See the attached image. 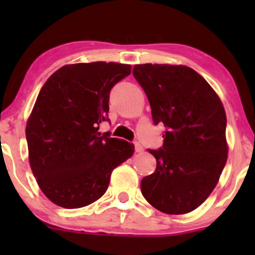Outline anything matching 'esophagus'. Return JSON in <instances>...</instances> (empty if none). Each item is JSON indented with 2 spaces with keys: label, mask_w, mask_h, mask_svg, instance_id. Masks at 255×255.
I'll list each match as a JSON object with an SVG mask.
<instances>
[{
  "label": "esophagus",
  "mask_w": 255,
  "mask_h": 255,
  "mask_svg": "<svg viewBox=\"0 0 255 255\" xmlns=\"http://www.w3.org/2000/svg\"><path fill=\"white\" fill-rule=\"evenodd\" d=\"M134 146H135V152H137V153H140V152L144 151V148H142V146L140 145L137 141L134 142Z\"/></svg>",
  "instance_id": "esophagus-1"
}]
</instances>
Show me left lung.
<instances>
[{"label": "left lung", "instance_id": "obj_1", "mask_svg": "<svg viewBox=\"0 0 255 255\" xmlns=\"http://www.w3.org/2000/svg\"><path fill=\"white\" fill-rule=\"evenodd\" d=\"M133 75L153 122L166 127L163 147L150 150L157 168L141 180L142 195L168 215L191 212L209 198L227 163L223 104L200 74L182 64H135Z\"/></svg>", "mask_w": 255, "mask_h": 255}]
</instances>
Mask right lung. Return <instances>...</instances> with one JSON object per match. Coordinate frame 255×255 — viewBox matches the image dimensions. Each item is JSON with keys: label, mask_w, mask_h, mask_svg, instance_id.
Wrapping results in <instances>:
<instances>
[{"label": "right lung", "mask_w": 255, "mask_h": 255, "mask_svg": "<svg viewBox=\"0 0 255 255\" xmlns=\"http://www.w3.org/2000/svg\"><path fill=\"white\" fill-rule=\"evenodd\" d=\"M130 64H66L43 85L26 125L28 160L46 198L64 209L95 203L111 172L134 153V145L102 134L109 93L130 74Z\"/></svg>", "instance_id": "obj_1"}]
</instances>
